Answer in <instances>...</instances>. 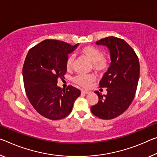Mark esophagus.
<instances>
[{"label":"esophagus","instance_id":"1","mask_svg":"<svg viewBox=\"0 0 157 157\" xmlns=\"http://www.w3.org/2000/svg\"><path fill=\"white\" fill-rule=\"evenodd\" d=\"M81 91H82V93L84 94H89V91H87V90H84V89H82V90Z\"/></svg>","mask_w":157,"mask_h":157}]
</instances>
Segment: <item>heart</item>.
Masks as SVG:
<instances>
[{"label": "heart", "mask_w": 157, "mask_h": 157, "mask_svg": "<svg viewBox=\"0 0 157 157\" xmlns=\"http://www.w3.org/2000/svg\"><path fill=\"white\" fill-rule=\"evenodd\" d=\"M80 53L91 62L93 69L97 73H103L109 68L110 61L106 56H103V52L97 47L93 46L84 47L80 50ZM74 61L75 56L73 54H71L67 57L66 61V68L70 70L73 68ZM94 80L95 78L93 75L80 74L73 78L75 82L84 88H88Z\"/></svg>", "instance_id": "heart-1"}]
</instances>
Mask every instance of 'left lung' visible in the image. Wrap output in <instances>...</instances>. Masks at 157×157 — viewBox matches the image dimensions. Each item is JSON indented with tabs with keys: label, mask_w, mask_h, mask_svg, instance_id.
<instances>
[{
	"label": "left lung",
	"mask_w": 157,
	"mask_h": 157,
	"mask_svg": "<svg viewBox=\"0 0 157 157\" xmlns=\"http://www.w3.org/2000/svg\"><path fill=\"white\" fill-rule=\"evenodd\" d=\"M108 47L111 63L100 81V87L107 88L108 94L98 91L96 105L91 106L94 115L103 119H112L124 113L132 103L140 77V64L136 52L122 39L110 36L96 43Z\"/></svg>",
	"instance_id": "left-lung-1"
}]
</instances>
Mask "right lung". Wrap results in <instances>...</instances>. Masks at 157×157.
Returning a JSON list of instances; mask_svg holds the SVG:
<instances>
[{"instance_id": "1", "label": "right lung", "mask_w": 157, "mask_h": 157, "mask_svg": "<svg viewBox=\"0 0 157 157\" xmlns=\"http://www.w3.org/2000/svg\"><path fill=\"white\" fill-rule=\"evenodd\" d=\"M78 45L45 40L27 54L22 71L25 91L35 110L44 117L52 120L66 117L80 95L81 91L73 86L66 90L57 86V79L63 78L67 71V57Z\"/></svg>"}]
</instances>
